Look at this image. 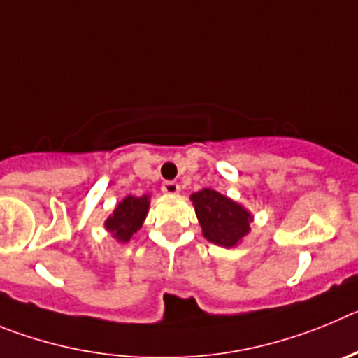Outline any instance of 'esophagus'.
I'll list each match as a JSON object with an SVG mask.
<instances>
[{
	"label": "esophagus",
	"mask_w": 358,
	"mask_h": 358,
	"mask_svg": "<svg viewBox=\"0 0 358 358\" xmlns=\"http://www.w3.org/2000/svg\"><path fill=\"white\" fill-rule=\"evenodd\" d=\"M162 192L164 194H169V196H175L180 192V185L176 182H164L162 183Z\"/></svg>",
	"instance_id": "obj_1"
}]
</instances>
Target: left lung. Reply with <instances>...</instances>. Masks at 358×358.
Here are the masks:
<instances>
[{
  "label": "left lung",
  "instance_id": "1",
  "mask_svg": "<svg viewBox=\"0 0 358 358\" xmlns=\"http://www.w3.org/2000/svg\"><path fill=\"white\" fill-rule=\"evenodd\" d=\"M191 201L194 205L203 237L208 243L221 248H235L251 231V212L228 196L207 187L192 192Z\"/></svg>",
  "mask_w": 358,
  "mask_h": 358
}]
</instances>
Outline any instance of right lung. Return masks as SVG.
<instances>
[{
	"label": "right lung",
	"instance_id": "add662e5",
	"mask_svg": "<svg viewBox=\"0 0 358 358\" xmlns=\"http://www.w3.org/2000/svg\"><path fill=\"white\" fill-rule=\"evenodd\" d=\"M150 194L144 196H124L115 205L114 212L105 219V230L114 237L117 243H128V241L141 230L148 210H150Z\"/></svg>",
	"mask_w": 358,
	"mask_h": 358
}]
</instances>
